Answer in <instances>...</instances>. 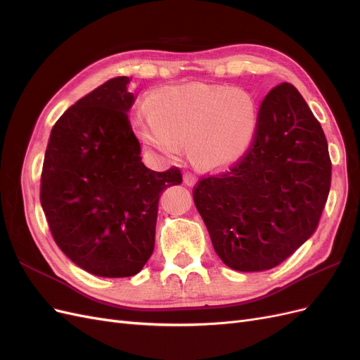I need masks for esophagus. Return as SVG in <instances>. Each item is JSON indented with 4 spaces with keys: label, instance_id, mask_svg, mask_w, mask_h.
Masks as SVG:
<instances>
[{
    "label": "esophagus",
    "instance_id": "esophagus-1",
    "mask_svg": "<svg viewBox=\"0 0 360 360\" xmlns=\"http://www.w3.org/2000/svg\"><path fill=\"white\" fill-rule=\"evenodd\" d=\"M183 181H184V184H188V186H195V184H197V176L192 172H186L183 176Z\"/></svg>",
    "mask_w": 360,
    "mask_h": 360
}]
</instances>
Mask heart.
Listing matches in <instances>:
<instances>
[{"label": "heart", "mask_w": 360, "mask_h": 360, "mask_svg": "<svg viewBox=\"0 0 360 360\" xmlns=\"http://www.w3.org/2000/svg\"><path fill=\"white\" fill-rule=\"evenodd\" d=\"M139 120L144 139L168 155L188 144L195 165L219 169L240 159L252 143L257 112L250 97L224 85L186 84L160 90Z\"/></svg>", "instance_id": "b5f03b06"}]
</instances>
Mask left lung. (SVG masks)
I'll use <instances>...</instances> for the list:
<instances>
[{
  "mask_svg": "<svg viewBox=\"0 0 360 360\" xmlns=\"http://www.w3.org/2000/svg\"><path fill=\"white\" fill-rule=\"evenodd\" d=\"M330 179L321 124L296 86L282 82L261 103L246 156L228 172L202 179L193 201L224 263L263 271L317 230Z\"/></svg>",
  "mask_w": 360,
  "mask_h": 360,
  "instance_id": "1",
  "label": "left lung"
}]
</instances>
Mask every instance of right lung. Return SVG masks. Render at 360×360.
<instances>
[{
	"mask_svg": "<svg viewBox=\"0 0 360 360\" xmlns=\"http://www.w3.org/2000/svg\"><path fill=\"white\" fill-rule=\"evenodd\" d=\"M130 79L118 76L79 99L51 130L40 202L69 259L102 278L139 274L153 254L160 193L181 172L148 169L127 112Z\"/></svg>",
	"mask_w": 360,
	"mask_h": 360,
	"instance_id": "1",
	"label": "right lung"
}]
</instances>
